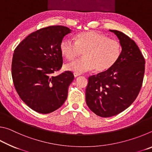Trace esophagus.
Listing matches in <instances>:
<instances>
[{
	"instance_id": "esophagus-1",
	"label": "esophagus",
	"mask_w": 152,
	"mask_h": 152,
	"mask_svg": "<svg viewBox=\"0 0 152 152\" xmlns=\"http://www.w3.org/2000/svg\"><path fill=\"white\" fill-rule=\"evenodd\" d=\"M81 74H79V73H76V72H74V77H78V76H80Z\"/></svg>"
}]
</instances>
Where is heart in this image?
<instances>
[{
	"instance_id": "heart-1",
	"label": "heart",
	"mask_w": 152,
	"mask_h": 152,
	"mask_svg": "<svg viewBox=\"0 0 152 152\" xmlns=\"http://www.w3.org/2000/svg\"><path fill=\"white\" fill-rule=\"evenodd\" d=\"M75 42L68 37L62 39L60 50L68 60H72L84 52V58L65 66L66 70L82 73L95 68L98 72L109 70L117 62L121 53V45L116 40L94 31L76 35Z\"/></svg>"
}]
</instances>
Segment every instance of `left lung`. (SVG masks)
I'll list each match as a JSON object with an SVG mask.
<instances>
[{"label":"left lung","mask_w":152,"mask_h":152,"mask_svg":"<svg viewBox=\"0 0 152 152\" xmlns=\"http://www.w3.org/2000/svg\"><path fill=\"white\" fill-rule=\"evenodd\" d=\"M121 56L109 70L88 78L86 102L98 116L110 117L123 112L137 98L142 86L145 59L134 41L117 30Z\"/></svg>","instance_id":"obj_1"}]
</instances>
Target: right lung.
<instances>
[{
	"instance_id": "add662e5",
	"label": "right lung",
	"mask_w": 152,
	"mask_h": 152,
	"mask_svg": "<svg viewBox=\"0 0 152 152\" xmlns=\"http://www.w3.org/2000/svg\"><path fill=\"white\" fill-rule=\"evenodd\" d=\"M71 31L61 25L42 28L28 35L14 51L11 73L15 88L22 101L36 112L54 111L68 97L72 72L52 74L62 66L60 45Z\"/></svg>"
}]
</instances>
